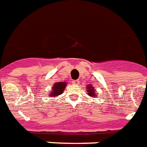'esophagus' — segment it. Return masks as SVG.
I'll list each match as a JSON object with an SVG mask.
<instances>
[{
  "instance_id": "1",
  "label": "esophagus",
  "mask_w": 147,
  "mask_h": 147,
  "mask_svg": "<svg viewBox=\"0 0 147 147\" xmlns=\"http://www.w3.org/2000/svg\"><path fill=\"white\" fill-rule=\"evenodd\" d=\"M80 83L79 80H73V84H74V85H78Z\"/></svg>"
}]
</instances>
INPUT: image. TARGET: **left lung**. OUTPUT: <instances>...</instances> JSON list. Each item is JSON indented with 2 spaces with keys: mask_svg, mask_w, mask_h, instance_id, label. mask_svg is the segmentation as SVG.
Segmentation results:
<instances>
[{
  "mask_svg": "<svg viewBox=\"0 0 147 147\" xmlns=\"http://www.w3.org/2000/svg\"><path fill=\"white\" fill-rule=\"evenodd\" d=\"M86 91H87L88 96H90V97H92V98H96L98 97L97 96V93L96 92V90L94 89V87L92 85H89L86 86Z\"/></svg>",
  "mask_w": 147,
  "mask_h": 147,
  "instance_id": "left-lung-1",
  "label": "left lung"
}]
</instances>
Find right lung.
<instances>
[{"mask_svg":"<svg viewBox=\"0 0 147 147\" xmlns=\"http://www.w3.org/2000/svg\"><path fill=\"white\" fill-rule=\"evenodd\" d=\"M67 86L66 82H57L52 86V90L49 93V96L50 98H55L59 95H61L64 92V90Z\"/></svg>","mask_w":147,"mask_h":147,"instance_id":"right-lung-1","label":"right lung"}]
</instances>
